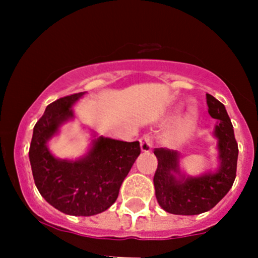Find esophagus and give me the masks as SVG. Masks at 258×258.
<instances>
[{
    "instance_id": "obj_1",
    "label": "esophagus",
    "mask_w": 258,
    "mask_h": 258,
    "mask_svg": "<svg viewBox=\"0 0 258 258\" xmlns=\"http://www.w3.org/2000/svg\"><path fill=\"white\" fill-rule=\"evenodd\" d=\"M140 147L142 152H150L152 150V140L150 136H144L140 140Z\"/></svg>"
}]
</instances>
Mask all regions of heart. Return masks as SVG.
<instances>
[{
    "label": "heart",
    "mask_w": 258,
    "mask_h": 258,
    "mask_svg": "<svg viewBox=\"0 0 258 258\" xmlns=\"http://www.w3.org/2000/svg\"><path fill=\"white\" fill-rule=\"evenodd\" d=\"M177 111L178 108H176V110L173 111L172 116H175V114L177 113ZM196 119H197L196 110H195V108H189V110L187 111V113L179 119L178 123L176 124V127L173 128L172 134H171L172 140H179L182 139V137L186 136V135H188L189 132L192 131V128H194L195 123H196Z\"/></svg>",
    "instance_id": "obj_1"
}]
</instances>
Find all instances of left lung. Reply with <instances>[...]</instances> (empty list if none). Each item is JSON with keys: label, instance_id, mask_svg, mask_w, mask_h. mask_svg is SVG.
Here are the masks:
<instances>
[{"label": "left lung", "instance_id": "1", "mask_svg": "<svg viewBox=\"0 0 258 258\" xmlns=\"http://www.w3.org/2000/svg\"><path fill=\"white\" fill-rule=\"evenodd\" d=\"M209 113L217 121L213 136L217 140L218 167L200 176L184 175L177 151L155 148L158 166L153 184L158 205L173 215L192 216L210 211L227 195L236 178L238 146L225 106L206 95Z\"/></svg>", "mask_w": 258, "mask_h": 258}]
</instances>
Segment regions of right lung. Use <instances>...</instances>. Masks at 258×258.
<instances>
[{"label": "right lung", "mask_w": 258, "mask_h": 258, "mask_svg": "<svg viewBox=\"0 0 258 258\" xmlns=\"http://www.w3.org/2000/svg\"><path fill=\"white\" fill-rule=\"evenodd\" d=\"M85 92L54 101L33 127L30 162L41 196L66 215L93 216L114 204L119 187L139 157L140 142L96 137L90 150L77 160L54 157L48 142L62 124L75 118L72 106Z\"/></svg>", "instance_id": "right-lung-1"}]
</instances>
